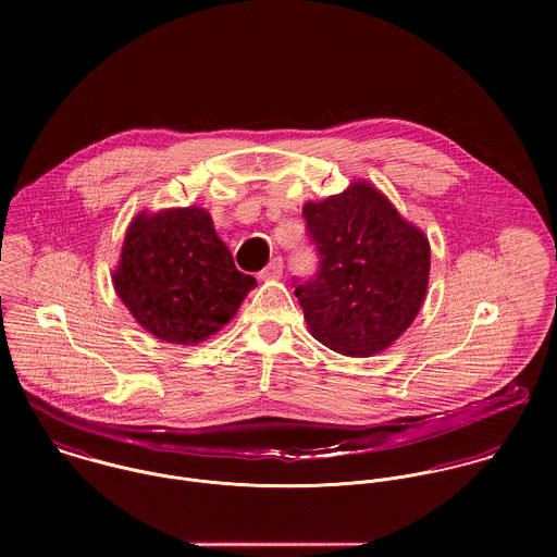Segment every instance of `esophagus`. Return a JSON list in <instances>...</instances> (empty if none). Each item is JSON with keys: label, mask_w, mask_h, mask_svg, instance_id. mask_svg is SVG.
I'll return each instance as SVG.
<instances>
[{"label": "esophagus", "mask_w": 557, "mask_h": 557, "mask_svg": "<svg viewBox=\"0 0 557 557\" xmlns=\"http://www.w3.org/2000/svg\"><path fill=\"white\" fill-rule=\"evenodd\" d=\"M283 274V259L276 255L270 259V263L259 272V278H281Z\"/></svg>", "instance_id": "esophagus-1"}]
</instances>
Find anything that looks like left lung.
I'll return each mask as SVG.
<instances>
[{
	"label": "left lung",
	"mask_w": 557,
	"mask_h": 557,
	"mask_svg": "<svg viewBox=\"0 0 557 557\" xmlns=\"http://www.w3.org/2000/svg\"><path fill=\"white\" fill-rule=\"evenodd\" d=\"M318 270L294 278L311 334L345 356H373L418 315L431 268L424 234L369 184L302 208Z\"/></svg>",
	"instance_id": "obj_1"
}]
</instances>
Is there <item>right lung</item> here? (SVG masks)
<instances>
[{
  "label": "right lung",
  "mask_w": 557,
  "mask_h": 557,
  "mask_svg": "<svg viewBox=\"0 0 557 557\" xmlns=\"http://www.w3.org/2000/svg\"><path fill=\"white\" fill-rule=\"evenodd\" d=\"M113 283L148 332L182 345L223 327L257 285L236 268L201 208L139 214L128 227Z\"/></svg>",
  "instance_id": "right-lung-1"
}]
</instances>
